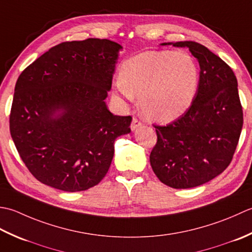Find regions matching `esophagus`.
I'll return each instance as SVG.
<instances>
[{"instance_id": "1", "label": "esophagus", "mask_w": 252, "mask_h": 252, "mask_svg": "<svg viewBox=\"0 0 252 252\" xmlns=\"http://www.w3.org/2000/svg\"><path fill=\"white\" fill-rule=\"evenodd\" d=\"M141 125V123L138 121L137 119H135V117H133L132 119V122H131V124H130V129L133 131V130H136L138 127H139Z\"/></svg>"}]
</instances>
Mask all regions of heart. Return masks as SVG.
Here are the masks:
<instances>
[{
    "instance_id": "heart-1",
    "label": "heart",
    "mask_w": 252,
    "mask_h": 252,
    "mask_svg": "<svg viewBox=\"0 0 252 252\" xmlns=\"http://www.w3.org/2000/svg\"><path fill=\"white\" fill-rule=\"evenodd\" d=\"M198 85V65L190 54L146 51L123 63L115 90L128 101L140 96V110L147 119L168 123L190 107Z\"/></svg>"
}]
</instances>
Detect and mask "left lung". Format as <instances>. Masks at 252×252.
<instances>
[{
	"label": "left lung",
	"instance_id": "left-lung-1",
	"mask_svg": "<svg viewBox=\"0 0 252 252\" xmlns=\"http://www.w3.org/2000/svg\"><path fill=\"white\" fill-rule=\"evenodd\" d=\"M188 48L200 66L190 107L166 126H155L158 141L150 155L153 172L175 189L200 186L224 172L232 161L243 128L237 79L232 68L193 41L167 42Z\"/></svg>",
	"mask_w": 252,
	"mask_h": 252
}]
</instances>
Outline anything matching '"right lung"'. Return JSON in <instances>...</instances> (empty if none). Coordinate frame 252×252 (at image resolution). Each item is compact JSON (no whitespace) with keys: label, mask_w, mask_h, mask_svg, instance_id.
Listing matches in <instances>:
<instances>
[{"label":"right lung","mask_w":252,"mask_h":252,"mask_svg":"<svg viewBox=\"0 0 252 252\" xmlns=\"http://www.w3.org/2000/svg\"><path fill=\"white\" fill-rule=\"evenodd\" d=\"M121 44L89 38L51 48L18 77L9 130L30 173L63 191L87 190L109 171L130 116L105 103Z\"/></svg>","instance_id":"right-lung-1"}]
</instances>
